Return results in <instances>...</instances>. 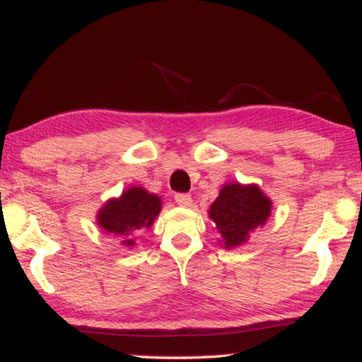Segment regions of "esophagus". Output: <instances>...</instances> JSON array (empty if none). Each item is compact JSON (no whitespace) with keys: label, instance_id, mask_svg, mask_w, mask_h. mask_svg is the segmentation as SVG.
I'll return each mask as SVG.
<instances>
[{"label":"esophagus","instance_id":"obj_1","mask_svg":"<svg viewBox=\"0 0 362 362\" xmlns=\"http://www.w3.org/2000/svg\"><path fill=\"white\" fill-rule=\"evenodd\" d=\"M175 202L180 205V207H190L192 205V197L189 194H177Z\"/></svg>","mask_w":362,"mask_h":362}]
</instances>
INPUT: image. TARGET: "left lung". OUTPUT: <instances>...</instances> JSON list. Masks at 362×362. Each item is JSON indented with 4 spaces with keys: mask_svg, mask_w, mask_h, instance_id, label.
<instances>
[{
    "mask_svg": "<svg viewBox=\"0 0 362 362\" xmlns=\"http://www.w3.org/2000/svg\"><path fill=\"white\" fill-rule=\"evenodd\" d=\"M272 212V200L255 184H223L218 197L210 204L209 217L223 249H237L250 234L264 227Z\"/></svg>",
    "mask_w": 362,
    "mask_h": 362,
    "instance_id": "left-lung-1",
    "label": "left lung"
}]
</instances>
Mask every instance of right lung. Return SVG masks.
<instances>
[{
  "label": "right lung",
  "instance_id": "1",
  "mask_svg": "<svg viewBox=\"0 0 362 362\" xmlns=\"http://www.w3.org/2000/svg\"><path fill=\"white\" fill-rule=\"evenodd\" d=\"M162 210V199L147 189L132 185L120 197H112L97 212V223L122 239L123 247H135L136 234L153 226Z\"/></svg>",
  "mask_w": 362,
  "mask_h": 362
}]
</instances>
